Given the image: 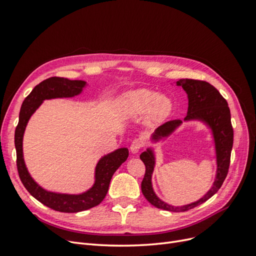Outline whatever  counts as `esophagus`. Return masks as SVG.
<instances>
[{"mask_svg":"<svg viewBox=\"0 0 256 256\" xmlns=\"http://www.w3.org/2000/svg\"><path fill=\"white\" fill-rule=\"evenodd\" d=\"M143 141L141 140V138H134V140L131 142L130 144V150L132 154H136L140 152L142 150L143 147Z\"/></svg>","mask_w":256,"mask_h":256,"instance_id":"esophagus-1","label":"esophagus"}]
</instances>
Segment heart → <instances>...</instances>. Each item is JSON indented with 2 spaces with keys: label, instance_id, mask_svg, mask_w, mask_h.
<instances>
[{
  "label": "heart",
  "instance_id": "obj_1",
  "mask_svg": "<svg viewBox=\"0 0 256 256\" xmlns=\"http://www.w3.org/2000/svg\"><path fill=\"white\" fill-rule=\"evenodd\" d=\"M122 110L130 116H140L147 112V120H164L173 109V102L166 95H157L150 90H136L127 92L122 99Z\"/></svg>",
  "mask_w": 256,
  "mask_h": 256
}]
</instances>
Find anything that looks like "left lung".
<instances>
[{
	"instance_id": "1",
	"label": "left lung",
	"mask_w": 256,
	"mask_h": 256,
	"mask_svg": "<svg viewBox=\"0 0 256 256\" xmlns=\"http://www.w3.org/2000/svg\"><path fill=\"white\" fill-rule=\"evenodd\" d=\"M177 85L182 86L189 99L188 114L184 118V120H200L205 122L212 130L218 170H216V176L212 188L202 198L189 205L174 207L162 202L154 194L152 187V173L154 166V154L150 150L142 152L140 154V159L145 164V175L141 184L142 193L152 205L164 209V210L174 212H187L189 209L205 203L208 198H210L214 193L218 192L228 173L230 152L234 140V130L230 122V108L226 100L223 98L218 90L206 81L193 79H182L177 81ZM180 124V120H173L164 122L156 130L152 138L157 140L159 138L168 136Z\"/></svg>"
}]
</instances>
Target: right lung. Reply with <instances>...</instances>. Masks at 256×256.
I'll return each mask as SVG.
<instances>
[{
  "label": "right lung",
  "instance_id": "obj_1",
  "mask_svg": "<svg viewBox=\"0 0 256 256\" xmlns=\"http://www.w3.org/2000/svg\"><path fill=\"white\" fill-rule=\"evenodd\" d=\"M86 82L68 80L60 76H51L40 82L24 99L19 114V122L14 131V146L17 152V170L20 180L26 189L37 200L60 212H79L95 207L102 202L109 190L111 178L122 162L128 158L127 148H120L99 160L96 166V180L92 187L82 194H60L46 191L38 186L28 174L23 160L22 138L26 124L32 114L44 99L72 97L81 92Z\"/></svg>",
  "mask_w": 256,
  "mask_h": 256
}]
</instances>
